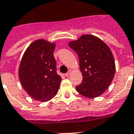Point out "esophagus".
Here are the masks:
<instances>
[{
	"mask_svg": "<svg viewBox=\"0 0 134 134\" xmlns=\"http://www.w3.org/2000/svg\"><path fill=\"white\" fill-rule=\"evenodd\" d=\"M71 71L69 70L68 72H67L66 74H65V76H69V74H71Z\"/></svg>",
	"mask_w": 134,
	"mask_h": 134,
	"instance_id": "obj_1",
	"label": "esophagus"
}]
</instances>
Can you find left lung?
<instances>
[{
  "label": "left lung",
  "instance_id": "8db88e82",
  "mask_svg": "<svg viewBox=\"0 0 134 134\" xmlns=\"http://www.w3.org/2000/svg\"><path fill=\"white\" fill-rule=\"evenodd\" d=\"M79 57L82 82L76 86L80 95L95 98L107 89L115 74V63L112 52L102 40L95 36L83 35L69 43Z\"/></svg>",
  "mask_w": 134,
  "mask_h": 134
}]
</instances>
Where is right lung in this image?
<instances>
[{
	"label": "right lung",
	"instance_id": "1",
	"mask_svg": "<svg viewBox=\"0 0 134 134\" xmlns=\"http://www.w3.org/2000/svg\"><path fill=\"white\" fill-rule=\"evenodd\" d=\"M55 43L38 39L28 47L19 67L24 89L35 100L47 102L58 93L61 77L57 73Z\"/></svg>",
	"mask_w": 134,
	"mask_h": 134
}]
</instances>
